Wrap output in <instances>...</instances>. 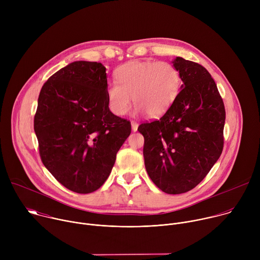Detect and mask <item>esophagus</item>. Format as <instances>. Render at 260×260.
Segmentation results:
<instances>
[{
    "instance_id": "1",
    "label": "esophagus",
    "mask_w": 260,
    "mask_h": 260,
    "mask_svg": "<svg viewBox=\"0 0 260 260\" xmlns=\"http://www.w3.org/2000/svg\"><path fill=\"white\" fill-rule=\"evenodd\" d=\"M138 126H139V124L137 122L132 121V129H133V132H137L138 131Z\"/></svg>"
}]
</instances>
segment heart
<instances>
[{
  "label": "heart",
  "instance_id": "b5f03b06",
  "mask_svg": "<svg viewBox=\"0 0 260 260\" xmlns=\"http://www.w3.org/2000/svg\"><path fill=\"white\" fill-rule=\"evenodd\" d=\"M116 79L118 84L108 82L106 93L110 110L117 116H124L134 101L138 113L159 117L175 103L182 84L179 70L168 61L126 62L117 69Z\"/></svg>",
  "mask_w": 260,
  "mask_h": 260
}]
</instances>
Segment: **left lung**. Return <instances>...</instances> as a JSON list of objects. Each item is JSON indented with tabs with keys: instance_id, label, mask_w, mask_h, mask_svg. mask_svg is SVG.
Wrapping results in <instances>:
<instances>
[{
	"instance_id": "obj_1",
	"label": "left lung",
	"mask_w": 260,
	"mask_h": 260,
	"mask_svg": "<svg viewBox=\"0 0 260 260\" xmlns=\"http://www.w3.org/2000/svg\"><path fill=\"white\" fill-rule=\"evenodd\" d=\"M183 84L166 114L139 125L145 168L166 193L193 189L223 149L225 109L210 73L200 63L176 57Z\"/></svg>"
}]
</instances>
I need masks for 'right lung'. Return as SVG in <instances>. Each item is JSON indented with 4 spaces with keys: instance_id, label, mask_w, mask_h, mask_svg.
<instances>
[{
    "instance_id": "add662e5",
    "label": "right lung",
    "mask_w": 260,
    "mask_h": 260,
    "mask_svg": "<svg viewBox=\"0 0 260 260\" xmlns=\"http://www.w3.org/2000/svg\"><path fill=\"white\" fill-rule=\"evenodd\" d=\"M106 68L96 61H74L44 83L34 129L45 168L77 193L99 189L116 154L131 135V122L111 112Z\"/></svg>"
}]
</instances>
